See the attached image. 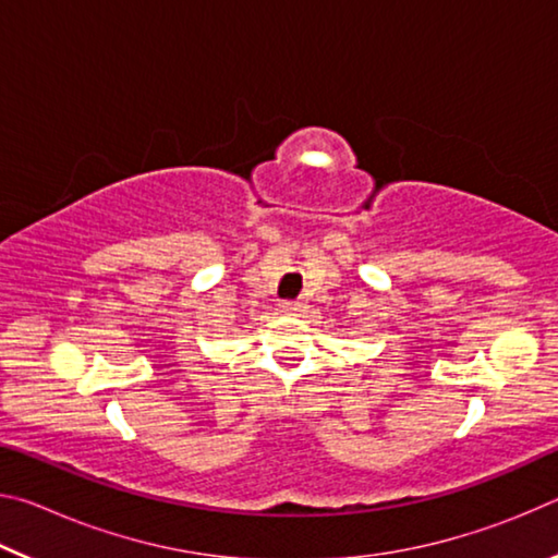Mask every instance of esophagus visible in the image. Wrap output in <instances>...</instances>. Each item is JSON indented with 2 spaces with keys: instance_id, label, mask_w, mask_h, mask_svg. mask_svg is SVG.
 Listing matches in <instances>:
<instances>
[{
  "instance_id": "34e87169",
  "label": "esophagus",
  "mask_w": 558,
  "mask_h": 558,
  "mask_svg": "<svg viewBox=\"0 0 558 558\" xmlns=\"http://www.w3.org/2000/svg\"><path fill=\"white\" fill-rule=\"evenodd\" d=\"M280 310L286 315H300V313H305L307 310V302H302V300H286L280 305Z\"/></svg>"
}]
</instances>
